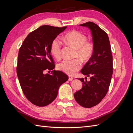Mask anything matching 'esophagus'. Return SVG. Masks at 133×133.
Here are the masks:
<instances>
[{
	"instance_id": "34e87169",
	"label": "esophagus",
	"mask_w": 133,
	"mask_h": 133,
	"mask_svg": "<svg viewBox=\"0 0 133 133\" xmlns=\"http://www.w3.org/2000/svg\"><path fill=\"white\" fill-rule=\"evenodd\" d=\"M73 77H71V76H69V78H68V80H69V81H72V80H73Z\"/></svg>"
}]
</instances>
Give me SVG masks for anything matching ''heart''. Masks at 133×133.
Returning <instances> with one entry per match:
<instances>
[{
	"label": "heart",
	"mask_w": 133,
	"mask_h": 133,
	"mask_svg": "<svg viewBox=\"0 0 133 133\" xmlns=\"http://www.w3.org/2000/svg\"><path fill=\"white\" fill-rule=\"evenodd\" d=\"M66 42L76 49L75 56L79 57L84 61L89 59L94 51V46L90 42L87 41V37L81 32L73 30L64 37ZM62 43L58 38L53 40L50 44V52L56 59L61 57ZM82 66L81 62L78 59L74 60H64L59 63L57 68L69 75H74Z\"/></svg>",
	"instance_id": "obj_1"
}]
</instances>
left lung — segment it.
I'll list each match as a JSON object with an SVG mask.
<instances>
[{
  "instance_id": "obj_1",
  "label": "left lung",
  "mask_w": 133,
  "mask_h": 133,
  "mask_svg": "<svg viewBox=\"0 0 133 133\" xmlns=\"http://www.w3.org/2000/svg\"><path fill=\"white\" fill-rule=\"evenodd\" d=\"M89 28L92 35L94 51L91 58L84 66L81 73L90 76V81L84 78L83 87L75 92V99L84 108H91L98 104L105 97L112 74V55L108 34L93 22L79 25Z\"/></svg>"
}]
</instances>
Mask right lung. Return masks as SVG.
<instances>
[{"label":"right lung","mask_w":133,"mask_h":133,"mask_svg":"<svg viewBox=\"0 0 133 133\" xmlns=\"http://www.w3.org/2000/svg\"><path fill=\"white\" fill-rule=\"evenodd\" d=\"M66 28L44 25L28 35L20 48L17 73L24 94L32 104L45 107L57 98L60 86L68 80L61 71H51L55 64L50 54L53 40Z\"/></svg>","instance_id":"right-lung-1"}]
</instances>
